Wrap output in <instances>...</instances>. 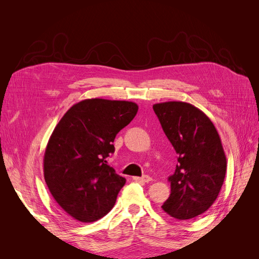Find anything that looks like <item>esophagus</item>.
<instances>
[{
	"instance_id": "obj_1",
	"label": "esophagus",
	"mask_w": 259,
	"mask_h": 259,
	"mask_svg": "<svg viewBox=\"0 0 259 259\" xmlns=\"http://www.w3.org/2000/svg\"><path fill=\"white\" fill-rule=\"evenodd\" d=\"M134 180L136 182H142V183H149L151 180L150 176H143V177H134Z\"/></svg>"
}]
</instances>
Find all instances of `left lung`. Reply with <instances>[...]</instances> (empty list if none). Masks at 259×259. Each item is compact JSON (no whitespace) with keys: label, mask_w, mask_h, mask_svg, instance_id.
Wrapping results in <instances>:
<instances>
[{"label":"left lung","mask_w":259,"mask_h":259,"mask_svg":"<svg viewBox=\"0 0 259 259\" xmlns=\"http://www.w3.org/2000/svg\"><path fill=\"white\" fill-rule=\"evenodd\" d=\"M166 137L178 154L175 173L168 177L170 194L162 208L179 221L206 211L218 197L227 160L218 133L200 109L183 101L153 105Z\"/></svg>","instance_id":"obj_1"}]
</instances>
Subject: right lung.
I'll return each mask as SVG.
<instances>
[{"label": "right lung", "mask_w": 259, "mask_h": 259, "mask_svg": "<svg viewBox=\"0 0 259 259\" xmlns=\"http://www.w3.org/2000/svg\"><path fill=\"white\" fill-rule=\"evenodd\" d=\"M132 101L85 99L61 117L44 154V179L59 206L82 223L113 207L126 179L107 164L117 133L134 119Z\"/></svg>", "instance_id": "obj_1"}]
</instances>
